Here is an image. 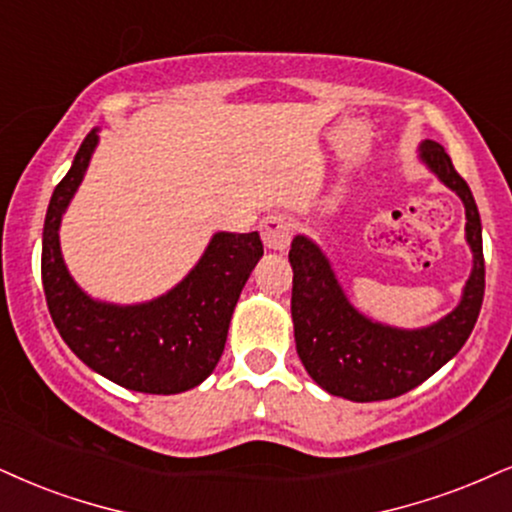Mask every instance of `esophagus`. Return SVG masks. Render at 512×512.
<instances>
[{
    "label": "esophagus",
    "mask_w": 512,
    "mask_h": 512,
    "mask_svg": "<svg viewBox=\"0 0 512 512\" xmlns=\"http://www.w3.org/2000/svg\"><path fill=\"white\" fill-rule=\"evenodd\" d=\"M261 239L270 251H282L292 239V223L282 213H270L261 220Z\"/></svg>",
    "instance_id": "34e87169"
}]
</instances>
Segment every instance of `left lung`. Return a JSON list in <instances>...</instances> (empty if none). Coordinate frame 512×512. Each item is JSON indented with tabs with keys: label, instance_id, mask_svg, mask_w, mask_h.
<instances>
[{
	"label": "left lung",
	"instance_id": "8db88e82",
	"mask_svg": "<svg viewBox=\"0 0 512 512\" xmlns=\"http://www.w3.org/2000/svg\"><path fill=\"white\" fill-rule=\"evenodd\" d=\"M418 159L463 201L465 242L472 251L463 296L437 323L415 330L377 323L351 304L330 258L311 237L296 235L289 249L296 353L313 382L332 396L368 403L406 394L449 363L477 323L484 299V254L475 197L439 142H420Z\"/></svg>",
	"mask_w": 512,
	"mask_h": 512
}]
</instances>
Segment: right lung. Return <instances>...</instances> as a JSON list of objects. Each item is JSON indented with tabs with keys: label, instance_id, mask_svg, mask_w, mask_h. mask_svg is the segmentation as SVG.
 <instances>
[{
	"label": "right lung",
	"instance_id": "obj_1",
	"mask_svg": "<svg viewBox=\"0 0 512 512\" xmlns=\"http://www.w3.org/2000/svg\"><path fill=\"white\" fill-rule=\"evenodd\" d=\"M99 144H80L52 199L42 230V285L61 339L87 368L142 394H180L216 370L239 294L263 256L258 232H216L189 273L142 304L92 299L68 273L59 230Z\"/></svg>",
	"mask_w": 512,
	"mask_h": 512
}]
</instances>
